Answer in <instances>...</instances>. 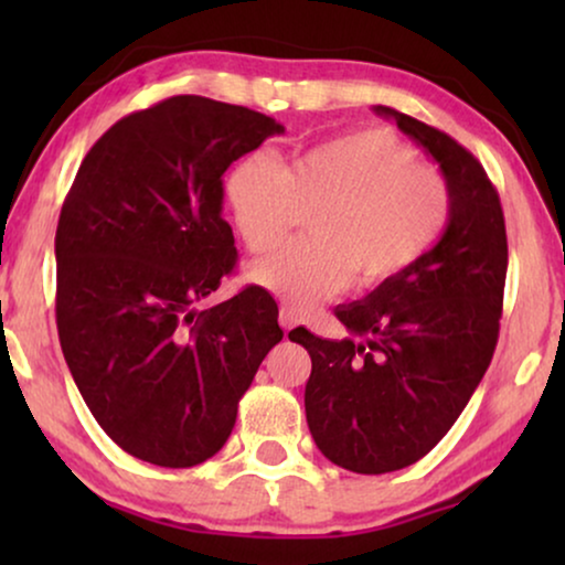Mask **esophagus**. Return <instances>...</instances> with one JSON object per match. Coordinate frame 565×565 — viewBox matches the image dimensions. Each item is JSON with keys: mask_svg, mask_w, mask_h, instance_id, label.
Wrapping results in <instances>:
<instances>
[{"mask_svg": "<svg viewBox=\"0 0 565 565\" xmlns=\"http://www.w3.org/2000/svg\"><path fill=\"white\" fill-rule=\"evenodd\" d=\"M277 319H280V327H282L285 331H290V329L298 323V313L282 306V308H280V316H277Z\"/></svg>", "mask_w": 565, "mask_h": 565, "instance_id": "34e87169", "label": "esophagus"}]
</instances>
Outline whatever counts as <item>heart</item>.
I'll use <instances>...</instances> for the list:
<instances>
[{"label":"heart","mask_w":565,"mask_h":565,"mask_svg":"<svg viewBox=\"0 0 565 565\" xmlns=\"http://www.w3.org/2000/svg\"><path fill=\"white\" fill-rule=\"evenodd\" d=\"M223 195L254 254L282 242L298 205H316L311 236L249 269L259 288L292 308L334 296L352 277L373 288L404 275L443 236L452 207L445 177L416 164L412 146L385 128L329 138L288 169L267 151L246 153L226 174Z\"/></svg>","instance_id":"heart-1"}]
</instances>
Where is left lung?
I'll return each mask as SVG.
<instances>
[{
	"label": "left lung",
	"mask_w": 565,
	"mask_h": 565,
	"mask_svg": "<svg viewBox=\"0 0 565 565\" xmlns=\"http://www.w3.org/2000/svg\"><path fill=\"white\" fill-rule=\"evenodd\" d=\"M375 113L437 161L450 221L404 275L334 308L352 337L288 334L311 354L306 422L316 447L365 476L424 458L466 408L497 350L509 262L499 195L473 153L391 107Z\"/></svg>",
	"instance_id": "obj_1"
}]
</instances>
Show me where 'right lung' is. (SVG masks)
<instances>
[{
  "label": "right lung",
  "instance_id": "obj_1",
  "mask_svg": "<svg viewBox=\"0 0 565 565\" xmlns=\"http://www.w3.org/2000/svg\"><path fill=\"white\" fill-rule=\"evenodd\" d=\"M275 134L280 122L249 107L169 97L92 146L61 207V350L92 416L138 460L213 458L282 339L259 285L198 311L236 265L221 177Z\"/></svg>",
  "mask_w": 565,
  "mask_h": 565
}]
</instances>
